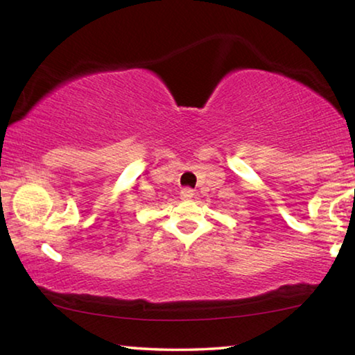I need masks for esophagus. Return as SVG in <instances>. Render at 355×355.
Returning <instances> with one entry per match:
<instances>
[{"label": "esophagus", "mask_w": 355, "mask_h": 355, "mask_svg": "<svg viewBox=\"0 0 355 355\" xmlns=\"http://www.w3.org/2000/svg\"><path fill=\"white\" fill-rule=\"evenodd\" d=\"M192 196H194V191H192L191 188H183L182 191H180V199H183V200L191 199Z\"/></svg>", "instance_id": "esophagus-1"}]
</instances>
